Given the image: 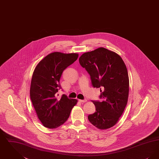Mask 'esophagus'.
I'll list each match as a JSON object with an SVG mask.
<instances>
[{
    "mask_svg": "<svg viewBox=\"0 0 159 159\" xmlns=\"http://www.w3.org/2000/svg\"><path fill=\"white\" fill-rule=\"evenodd\" d=\"M79 101L80 102H86L87 101V99H79Z\"/></svg>",
    "mask_w": 159,
    "mask_h": 159,
    "instance_id": "34e87169",
    "label": "esophagus"
}]
</instances>
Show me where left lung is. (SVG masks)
I'll return each mask as SVG.
<instances>
[{"mask_svg":"<svg viewBox=\"0 0 159 159\" xmlns=\"http://www.w3.org/2000/svg\"><path fill=\"white\" fill-rule=\"evenodd\" d=\"M79 63L90 75L92 86L100 89L99 98L102 99L92 101L96 111L88 116V120L97 128H110L118 121L128 102L126 66L118 54L104 48L83 53Z\"/></svg>","mask_w":159,"mask_h":159,"instance_id":"left-lung-1","label":"left lung"}]
</instances>
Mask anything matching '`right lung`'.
Segmentation results:
<instances>
[{"label":"right lung","mask_w":159,"mask_h":159,"mask_svg":"<svg viewBox=\"0 0 159 159\" xmlns=\"http://www.w3.org/2000/svg\"><path fill=\"white\" fill-rule=\"evenodd\" d=\"M77 53H50L40 61L33 72L31 82L30 98L38 118L46 128L55 129L67 120L77 100L63 94L60 80L64 70L76 61Z\"/></svg>","instance_id":"obj_1"}]
</instances>
